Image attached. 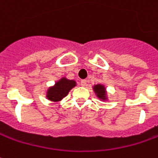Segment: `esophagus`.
I'll use <instances>...</instances> for the list:
<instances>
[{
  "instance_id": "obj_1",
  "label": "esophagus",
  "mask_w": 158,
  "mask_h": 158,
  "mask_svg": "<svg viewBox=\"0 0 158 158\" xmlns=\"http://www.w3.org/2000/svg\"><path fill=\"white\" fill-rule=\"evenodd\" d=\"M81 86L86 87L87 86V81L86 80H81Z\"/></svg>"
}]
</instances>
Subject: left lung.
Returning a JSON list of instances; mask_svg holds the SVG:
<instances>
[{
    "instance_id": "obj_1",
    "label": "left lung",
    "mask_w": 158,
    "mask_h": 158,
    "mask_svg": "<svg viewBox=\"0 0 158 158\" xmlns=\"http://www.w3.org/2000/svg\"><path fill=\"white\" fill-rule=\"evenodd\" d=\"M93 90L96 93V96L101 99L102 101H107L108 100V96H107L106 89L104 85L102 84H96L93 86Z\"/></svg>"
}]
</instances>
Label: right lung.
<instances>
[{
    "instance_id": "right-lung-1",
    "label": "right lung",
    "mask_w": 158,
    "mask_h": 158,
    "mask_svg": "<svg viewBox=\"0 0 158 158\" xmlns=\"http://www.w3.org/2000/svg\"><path fill=\"white\" fill-rule=\"evenodd\" d=\"M77 86L75 80H69L66 77H62L55 83V85L49 87L47 90V98L49 101L60 102L69 94L74 87Z\"/></svg>"
}]
</instances>
